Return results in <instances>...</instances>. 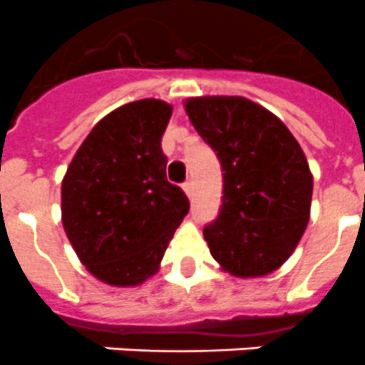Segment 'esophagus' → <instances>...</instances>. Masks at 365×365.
Segmentation results:
<instances>
[{
	"instance_id": "1",
	"label": "esophagus",
	"mask_w": 365,
	"mask_h": 365,
	"mask_svg": "<svg viewBox=\"0 0 365 365\" xmlns=\"http://www.w3.org/2000/svg\"><path fill=\"white\" fill-rule=\"evenodd\" d=\"M182 190H185V193L188 195L190 199L193 197V182L192 180H188V182H185V186H182Z\"/></svg>"
}]
</instances>
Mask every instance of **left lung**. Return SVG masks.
<instances>
[{
    "mask_svg": "<svg viewBox=\"0 0 365 365\" xmlns=\"http://www.w3.org/2000/svg\"><path fill=\"white\" fill-rule=\"evenodd\" d=\"M186 115L222 166V205L202 230L219 269L234 278L278 270L309 225L312 173L274 113L245 96H192Z\"/></svg>",
    "mask_w": 365,
    "mask_h": 365,
    "instance_id": "left-lung-1",
    "label": "left lung"
}]
</instances>
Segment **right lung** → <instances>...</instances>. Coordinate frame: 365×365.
<instances>
[{
	"label": "right lung",
	"mask_w": 365,
	"mask_h": 365,
	"mask_svg": "<svg viewBox=\"0 0 365 365\" xmlns=\"http://www.w3.org/2000/svg\"><path fill=\"white\" fill-rule=\"evenodd\" d=\"M172 104L135 100L95 124L62 180V225L80 263L111 287H137L160 261L190 202L160 150Z\"/></svg>",
	"instance_id": "1"
}]
</instances>
